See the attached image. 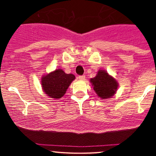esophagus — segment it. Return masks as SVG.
Masks as SVG:
<instances>
[{"instance_id":"34e87169","label":"esophagus","mask_w":156,"mask_h":156,"mask_svg":"<svg viewBox=\"0 0 156 156\" xmlns=\"http://www.w3.org/2000/svg\"><path fill=\"white\" fill-rule=\"evenodd\" d=\"M78 78L80 80H85V76H79Z\"/></svg>"}]
</instances>
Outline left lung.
<instances>
[{"label": "left lung", "mask_w": 156, "mask_h": 156, "mask_svg": "<svg viewBox=\"0 0 156 156\" xmlns=\"http://www.w3.org/2000/svg\"><path fill=\"white\" fill-rule=\"evenodd\" d=\"M90 82L96 94L102 99H108L115 94L118 88V83L115 78L109 76L105 70H99Z\"/></svg>", "instance_id": "left-lung-1"}]
</instances>
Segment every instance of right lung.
Instances as JSON below:
<instances>
[{
    "label": "right lung",
    "instance_id": "obj_1",
    "mask_svg": "<svg viewBox=\"0 0 156 156\" xmlns=\"http://www.w3.org/2000/svg\"><path fill=\"white\" fill-rule=\"evenodd\" d=\"M76 78L74 75L67 74L62 69H57L46 76H42L41 83L44 92L50 98L59 99Z\"/></svg>",
    "mask_w": 156,
    "mask_h": 156
}]
</instances>
